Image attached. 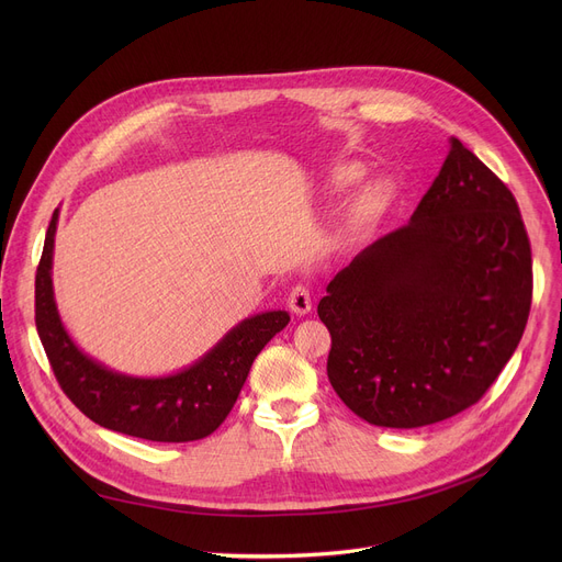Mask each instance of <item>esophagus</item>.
<instances>
[{
  "label": "esophagus",
  "mask_w": 562,
  "mask_h": 562,
  "mask_svg": "<svg viewBox=\"0 0 562 562\" xmlns=\"http://www.w3.org/2000/svg\"><path fill=\"white\" fill-rule=\"evenodd\" d=\"M289 307L293 314L305 316L312 312V291L305 284H296L289 293Z\"/></svg>",
  "instance_id": "obj_1"
}]
</instances>
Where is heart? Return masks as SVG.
Instances as JSON below:
<instances>
[{"mask_svg": "<svg viewBox=\"0 0 562 562\" xmlns=\"http://www.w3.org/2000/svg\"><path fill=\"white\" fill-rule=\"evenodd\" d=\"M362 175H364V168H362L360 164H346L344 168L337 170L335 180H337L341 187H352V184L362 180Z\"/></svg>", "mask_w": 562, "mask_h": 562, "instance_id": "b5f03b06", "label": "heart"}]
</instances>
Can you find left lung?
<instances>
[{"label": "left lung", "instance_id": "left-lung-1", "mask_svg": "<svg viewBox=\"0 0 562 562\" xmlns=\"http://www.w3.org/2000/svg\"><path fill=\"white\" fill-rule=\"evenodd\" d=\"M328 378L385 428L445 422L483 398L524 335L533 261L515 195L458 140L407 225L328 284Z\"/></svg>", "mask_w": 562, "mask_h": 562}]
</instances>
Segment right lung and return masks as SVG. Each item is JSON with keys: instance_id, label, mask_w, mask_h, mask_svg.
I'll return each instance as SVG.
<instances>
[{"instance_id": "obj_1", "label": "right lung", "mask_w": 562, "mask_h": 562, "mask_svg": "<svg viewBox=\"0 0 562 562\" xmlns=\"http://www.w3.org/2000/svg\"><path fill=\"white\" fill-rule=\"evenodd\" d=\"M58 210H54L36 271V328L52 371L83 415L123 435L153 441H193L212 435L229 415L255 358L282 328L284 310L261 312L234 326L191 367L159 378L117 373L88 358L58 316L52 257Z\"/></svg>"}]
</instances>
